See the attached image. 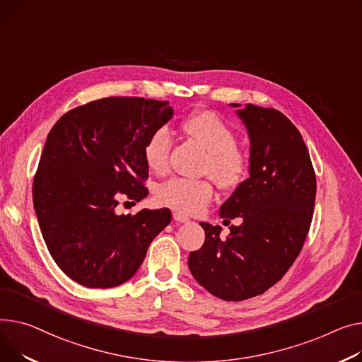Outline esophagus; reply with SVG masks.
Listing matches in <instances>:
<instances>
[{"label":"esophagus","instance_id":"1","mask_svg":"<svg viewBox=\"0 0 362 362\" xmlns=\"http://www.w3.org/2000/svg\"><path fill=\"white\" fill-rule=\"evenodd\" d=\"M173 218H175V221H177V223H187V221H189L187 216L183 215V214H180V212H175V214H173Z\"/></svg>","mask_w":362,"mask_h":362}]
</instances>
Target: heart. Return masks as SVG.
<instances>
[{
	"mask_svg": "<svg viewBox=\"0 0 362 362\" xmlns=\"http://www.w3.org/2000/svg\"><path fill=\"white\" fill-rule=\"evenodd\" d=\"M182 129L208 151L204 170L223 189L242 183L247 173V160L237 146L234 131L212 112H195L183 119ZM172 135L165 127L154 129L144 144V158L153 172L161 175L168 168ZM214 195L209 180L175 177L157 190V201L180 214H198L206 208Z\"/></svg>",
	"mask_w": 362,
	"mask_h": 362,
	"instance_id": "b5f03b06",
	"label": "heart"
}]
</instances>
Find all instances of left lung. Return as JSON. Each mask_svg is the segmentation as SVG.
<instances>
[{"mask_svg":"<svg viewBox=\"0 0 362 362\" xmlns=\"http://www.w3.org/2000/svg\"><path fill=\"white\" fill-rule=\"evenodd\" d=\"M250 139L249 179L221 205L231 226L201 223L204 246L189 255V269L208 293L242 301L275 285L297 259L307 237L316 201V175L301 134L284 113L231 103Z\"/></svg>","mask_w":362,"mask_h":362,"instance_id":"8db88e82","label":"left lung"}]
</instances>
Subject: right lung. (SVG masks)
<instances>
[{"label": "right lung", "mask_w": 362, "mask_h": 362, "mask_svg": "<svg viewBox=\"0 0 362 362\" xmlns=\"http://www.w3.org/2000/svg\"><path fill=\"white\" fill-rule=\"evenodd\" d=\"M173 116L168 102L106 98L66 112L47 134L33 180V205L52 259L87 288L131 279L154 237L172 221L167 208L117 215L120 197L148 195L144 144Z\"/></svg>", "instance_id": "right-lung-1"}]
</instances>
